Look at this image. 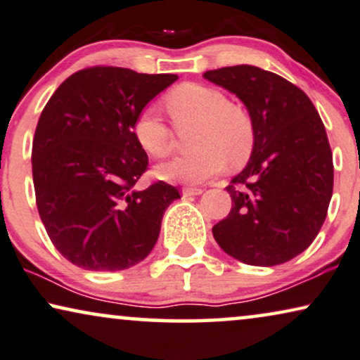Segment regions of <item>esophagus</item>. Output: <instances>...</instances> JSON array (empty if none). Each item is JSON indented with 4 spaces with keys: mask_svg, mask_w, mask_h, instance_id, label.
Returning a JSON list of instances; mask_svg holds the SVG:
<instances>
[{
    "mask_svg": "<svg viewBox=\"0 0 360 360\" xmlns=\"http://www.w3.org/2000/svg\"><path fill=\"white\" fill-rule=\"evenodd\" d=\"M199 194H202V189L200 188H184L183 189L184 198H191V195H199Z\"/></svg>",
    "mask_w": 360,
    "mask_h": 360,
    "instance_id": "1",
    "label": "esophagus"
}]
</instances>
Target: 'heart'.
I'll list each match as a JSON object with an SVG mask.
<instances>
[{
    "label": "heart",
    "mask_w": 360,
    "mask_h": 360,
    "mask_svg": "<svg viewBox=\"0 0 360 360\" xmlns=\"http://www.w3.org/2000/svg\"><path fill=\"white\" fill-rule=\"evenodd\" d=\"M166 108L177 128L195 124L191 145L198 150L172 158L156 167V176L171 183L199 184L219 174L230 162H240L253 146V122L240 105L224 92L200 84H186L166 97ZM136 141L153 158H165L172 148V133L160 112L148 105L133 123Z\"/></svg>",
    "instance_id": "1"
}]
</instances>
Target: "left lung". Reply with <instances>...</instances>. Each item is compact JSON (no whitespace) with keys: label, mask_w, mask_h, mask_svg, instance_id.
Listing matches in <instances>:
<instances>
[{"label":"left lung","mask_w":360,"mask_h":360,"mask_svg":"<svg viewBox=\"0 0 360 360\" xmlns=\"http://www.w3.org/2000/svg\"><path fill=\"white\" fill-rule=\"evenodd\" d=\"M236 94L253 122L245 169L227 186L232 209L212 227L215 242L247 265H280L318 236L333 198L334 166L326 128L303 90L253 65L207 70Z\"/></svg>","instance_id":"obj_1"}]
</instances>
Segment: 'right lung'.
I'll return each mask as SVG.
<instances>
[{
  "instance_id": "1",
  "label": "right lung",
  "mask_w": 360,
  "mask_h": 360,
  "mask_svg": "<svg viewBox=\"0 0 360 360\" xmlns=\"http://www.w3.org/2000/svg\"><path fill=\"white\" fill-rule=\"evenodd\" d=\"M174 74L89 67L59 85L32 140L36 204L62 257L92 271H118L150 255L174 186L136 189L148 155L133 123Z\"/></svg>"
}]
</instances>
